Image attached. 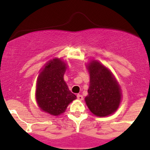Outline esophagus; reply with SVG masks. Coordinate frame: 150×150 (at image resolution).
Here are the masks:
<instances>
[{
	"instance_id": "obj_1",
	"label": "esophagus",
	"mask_w": 150,
	"mask_h": 150,
	"mask_svg": "<svg viewBox=\"0 0 150 150\" xmlns=\"http://www.w3.org/2000/svg\"><path fill=\"white\" fill-rule=\"evenodd\" d=\"M77 97V99L79 100H83V96L82 95H76Z\"/></svg>"
}]
</instances>
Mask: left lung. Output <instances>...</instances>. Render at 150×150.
Instances as JSON below:
<instances>
[{
    "instance_id": "8db88e82",
    "label": "left lung",
    "mask_w": 150,
    "mask_h": 150,
    "mask_svg": "<svg viewBox=\"0 0 150 150\" xmlns=\"http://www.w3.org/2000/svg\"><path fill=\"white\" fill-rule=\"evenodd\" d=\"M87 69L90 74V83L85 100L88 109L100 117L112 114L121 101L120 85L110 71L98 61H91Z\"/></svg>"
}]
</instances>
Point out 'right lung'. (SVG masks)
Listing matches in <instances>:
<instances>
[{
  "mask_svg": "<svg viewBox=\"0 0 150 150\" xmlns=\"http://www.w3.org/2000/svg\"><path fill=\"white\" fill-rule=\"evenodd\" d=\"M66 65L60 59H52L46 63L38 78L36 100L38 106L53 116L62 114L76 98L64 80Z\"/></svg>",
  "mask_w": 150,
  "mask_h": 150,
  "instance_id": "obj_1",
  "label": "right lung"
}]
</instances>
